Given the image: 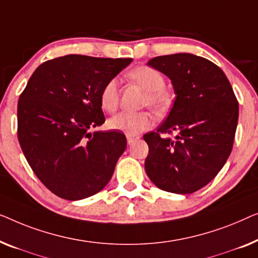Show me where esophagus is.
Here are the masks:
<instances>
[{
    "label": "esophagus",
    "mask_w": 258,
    "mask_h": 258,
    "mask_svg": "<svg viewBox=\"0 0 258 258\" xmlns=\"http://www.w3.org/2000/svg\"><path fill=\"white\" fill-rule=\"evenodd\" d=\"M138 139H139V138H138V137H132V136H127V144H128V145H132V144L134 143V141H136V140H138Z\"/></svg>",
    "instance_id": "34e87169"
}]
</instances>
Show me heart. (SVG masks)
Masks as SVG:
<instances>
[{"mask_svg":"<svg viewBox=\"0 0 258 258\" xmlns=\"http://www.w3.org/2000/svg\"><path fill=\"white\" fill-rule=\"evenodd\" d=\"M130 77L146 90L145 104L154 111H164L170 103L169 93L165 90V78L160 72L150 67H138L130 72ZM119 104V84L115 78L108 81L100 92V105L104 111L114 112ZM153 125L148 112H120L108 120L110 128L127 136H137Z\"/></svg>","mask_w":258,"mask_h":258,"instance_id":"1","label":"heart"}]
</instances>
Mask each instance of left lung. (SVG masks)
Wrapping results in <instances>:
<instances>
[{
	"instance_id": "obj_1",
	"label": "left lung",
	"mask_w": 258,
	"mask_h": 258,
	"mask_svg": "<svg viewBox=\"0 0 258 258\" xmlns=\"http://www.w3.org/2000/svg\"><path fill=\"white\" fill-rule=\"evenodd\" d=\"M147 65L172 81L176 97L157 132L144 136L148 145L145 170L160 189L191 194L208 184L229 158L237 99L224 72L203 57L174 53L152 58ZM162 133L176 138H162Z\"/></svg>"
}]
</instances>
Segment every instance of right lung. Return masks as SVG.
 Instances as JSON below:
<instances>
[{
  "label": "right lung",
  "instance_id": "add662e5",
  "mask_svg": "<svg viewBox=\"0 0 258 258\" xmlns=\"http://www.w3.org/2000/svg\"><path fill=\"white\" fill-rule=\"evenodd\" d=\"M132 58L68 55L44 61L17 105V136L28 164L57 197L77 201L97 194L126 148L118 131L103 125L100 92Z\"/></svg>",
  "mask_w": 258,
  "mask_h": 258
}]
</instances>
